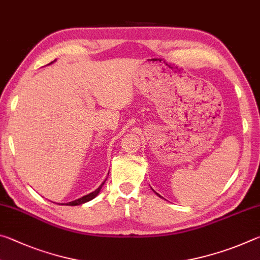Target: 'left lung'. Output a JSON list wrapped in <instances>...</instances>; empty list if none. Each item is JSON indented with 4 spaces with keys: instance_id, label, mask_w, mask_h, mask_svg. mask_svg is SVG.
<instances>
[{
    "instance_id": "obj_1",
    "label": "left lung",
    "mask_w": 260,
    "mask_h": 260,
    "mask_svg": "<svg viewBox=\"0 0 260 260\" xmlns=\"http://www.w3.org/2000/svg\"><path fill=\"white\" fill-rule=\"evenodd\" d=\"M157 195H158V193H157Z\"/></svg>"
}]
</instances>
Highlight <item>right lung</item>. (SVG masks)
Masks as SVG:
<instances>
[{
  "label": "right lung",
  "mask_w": 260,
  "mask_h": 260,
  "mask_svg": "<svg viewBox=\"0 0 260 260\" xmlns=\"http://www.w3.org/2000/svg\"><path fill=\"white\" fill-rule=\"evenodd\" d=\"M105 182V181H104ZM104 182L101 184V186L96 189L95 191H93V192H90V193H88V195H86V196H83V197H80V199H78L77 201H73V202H70V203H68L67 205H71V206H73V205H80V204H83V203H86V202H89V201H91L93 199H95L96 196L99 195V192H100V190L101 189H102V186L104 184Z\"/></svg>",
  "instance_id": "add662e5"
}]
</instances>
